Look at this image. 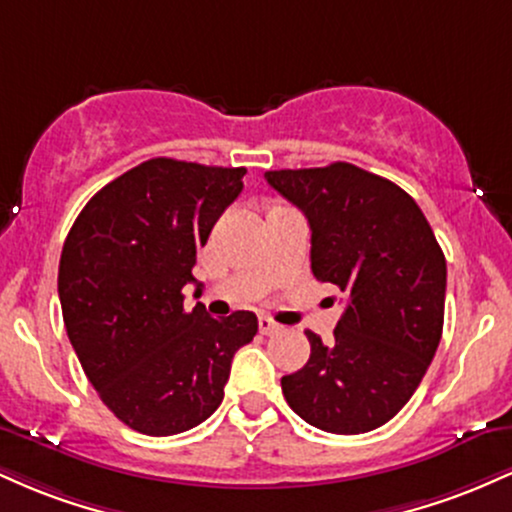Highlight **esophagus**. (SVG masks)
<instances>
[{
	"mask_svg": "<svg viewBox=\"0 0 512 512\" xmlns=\"http://www.w3.org/2000/svg\"><path fill=\"white\" fill-rule=\"evenodd\" d=\"M257 325H260V332H262V334H274V332L281 330L279 322H274L272 317H267V315H260V320H257Z\"/></svg>",
	"mask_w": 512,
	"mask_h": 512,
	"instance_id": "34e87169",
	"label": "esophagus"
}]
</instances>
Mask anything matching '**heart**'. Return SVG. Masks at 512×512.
<instances>
[{"instance_id": "1", "label": "heart", "mask_w": 512, "mask_h": 512, "mask_svg": "<svg viewBox=\"0 0 512 512\" xmlns=\"http://www.w3.org/2000/svg\"><path fill=\"white\" fill-rule=\"evenodd\" d=\"M274 209H276V207H274Z\"/></svg>"}]
</instances>
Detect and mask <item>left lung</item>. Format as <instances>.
Here are the masks:
<instances>
[{"label": "left lung", "mask_w": 512, "mask_h": 512, "mask_svg": "<svg viewBox=\"0 0 512 512\" xmlns=\"http://www.w3.org/2000/svg\"><path fill=\"white\" fill-rule=\"evenodd\" d=\"M264 178L308 219L315 279L346 296L330 344L305 332L310 358L281 378L286 402L320 431H373L409 402L436 356L443 250L402 187L351 163L267 170Z\"/></svg>", "instance_id": "obj_1"}]
</instances>
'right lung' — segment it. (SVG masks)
I'll list each match as a JSON object with an SVG mask.
<instances>
[{"label":"right lung","instance_id":"1","mask_svg":"<svg viewBox=\"0 0 512 512\" xmlns=\"http://www.w3.org/2000/svg\"><path fill=\"white\" fill-rule=\"evenodd\" d=\"M243 175L151 158L88 199L64 240L57 291L69 342L105 407L146 436L207 421L233 356L257 334L250 310L214 320L202 303L192 313L182 305L197 252Z\"/></svg>","mask_w":512,"mask_h":512}]
</instances>
